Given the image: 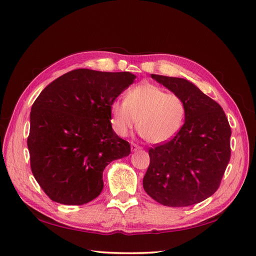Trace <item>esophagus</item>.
<instances>
[{"instance_id": "34e87169", "label": "esophagus", "mask_w": 256, "mask_h": 256, "mask_svg": "<svg viewBox=\"0 0 256 256\" xmlns=\"http://www.w3.org/2000/svg\"><path fill=\"white\" fill-rule=\"evenodd\" d=\"M142 150L141 146H138V145L136 144V143H131V150H132V152H136V150Z\"/></svg>"}]
</instances>
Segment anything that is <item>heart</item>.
Segmentation results:
<instances>
[{"label": "heart", "instance_id": "b5f03b06", "mask_svg": "<svg viewBox=\"0 0 256 256\" xmlns=\"http://www.w3.org/2000/svg\"><path fill=\"white\" fill-rule=\"evenodd\" d=\"M110 113L112 128L120 136H127L138 126L147 141L161 144L171 140L182 127L186 106L180 95L144 82L130 88L125 100H114Z\"/></svg>", "mask_w": 256, "mask_h": 256}]
</instances>
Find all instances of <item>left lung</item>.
Wrapping results in <instances>:
<instances>
[{
    "mask_svg": "<svg viewBox=\"0 0 256 256\" xmlns=\"http://www.w3.org/2000/svg\"><path fill=\"white\" fill-rule=\"evenodd\" d=\"M152 78L182 98L186 118L174 138L150 148L144 190L162 205H194L212 196L221 184L230 158L228 120L220 104L188 80Z\"/></svg>",
    "mask_w": 256,
    "mask_h": 256,
    "instance_id": "obj_1",
    "label": "left lung"
}]
</instances>
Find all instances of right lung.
Wrapping results in <instances>:
<instances>
[{
    "label": "right lung",
    "instance_id": "right-lung-1",
    "mask_svg": "<svg viewBox=\"0 0 256 256\" xmlns=\"http://www.w3.org/2000/svg\"><path fill=\"white\" fill-rule=\"evenodd\" d=\"M136 79L128 72L74 69L51 82L30 110V170L52 200L83 205L104 189L102 172L130 154L116 134L110 106Z\"/></svg>",
    "mask_w": 256,
    "mask_h": 256
}]
</instances>
